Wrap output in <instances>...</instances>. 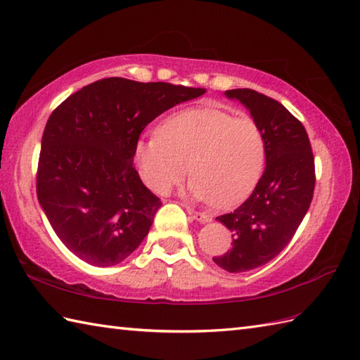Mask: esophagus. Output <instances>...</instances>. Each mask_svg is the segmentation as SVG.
I'll return each mask as SVG.
<instances>
[{
  "label": "esophagus",
  "mask_w": 360,
  "mask_h": 360,
  "mask_svg": "<svg viewBox=\"0 0 360 360\" xmlns=\"http://www.w3.org/2000/svg\"><path fill=\"white\" fill-rule=\"evenodd\" d=\"M187 212H188L190 217H192L196 221H200V223H207V221H210L207 213H204V212H198V210H195L192 207H187Z\"/></svg>",
  "instance_id": "obj_1"
}]
</instances>
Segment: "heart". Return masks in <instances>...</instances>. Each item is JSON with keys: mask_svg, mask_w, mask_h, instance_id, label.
Here are the masks:
<instances>
[{"mask_svg": "<svg viewBox=\"0 0 360 360\" xmlns=\"http://www.w3.org/2000/svg\"><path fill=\"white\" fill-rule=\"evenodd\" d=\"M133 160L143 184L160 195L184 178L190 164L195 176L187 195L226 209L257 186L266 162V139L249 116L193 106L168 116L158 136L137 139Z\"/></svg>", "mask_w": 360, "mask_h": 360, "instance_id": "b5f03b06", "label": "heart"}]
</instances>
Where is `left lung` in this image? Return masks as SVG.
Masks as SVG:
<instances>
[{"label": "left lung", "mask_w": 360, "mask_h": 360, "mask_svg": "<svg viewBox=\"0 0 360 360\" xmlns=\"http://www.w3.org/2000/svg\"><path fill=\"white\" fill-rule=\"evenodd\" d=\"M250 111L266 139V168L238 209L217 217L232 232V249L213 257L229 272H246L271 262L292 240L316 187L314 155L307 129L285 106L254 89H229Z\"/></svg>", "instance_id": "obj_1"}]
</instances>
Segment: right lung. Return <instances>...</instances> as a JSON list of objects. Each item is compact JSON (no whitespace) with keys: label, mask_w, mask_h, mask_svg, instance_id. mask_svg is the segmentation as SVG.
Masks as SVG:
<instances>
[{"label":"right lung","mask_w":360,"mask_h":360,"mask_svg":"<svg viewBox=\"0 0 360 360\" xmlns=\"http://www.w3.org/2000/svg\"><path fill=\"white\" fill-rule=\"evenodd\" d=\"M204 93L110 77L83 86L52 111L41 137L37 196L74 255L108 267L139 246L162 202L133 165L134 142L159 114Z\"/></svg>","instance_id":"right-lung-1"}]
</instances>
